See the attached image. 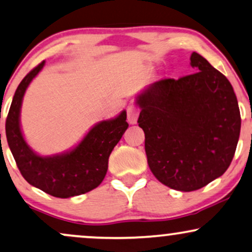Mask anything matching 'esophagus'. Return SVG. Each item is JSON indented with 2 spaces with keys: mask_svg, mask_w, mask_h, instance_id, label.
<instances>
[{
  "mask_svg": "<svg viewBox=\"0 0 252 252\" xmlns=\"http://www.w3.org/2000/svg\"><path fill=\"white\" fill-rule=\"evenodd\" d=\"M139 116V109L136 105H129L128 107V122L129 124L137 123V118Z\"/></svg>",
  "mask_w": 252,
  "mask_h": 252,
  "instance_id": "34e87169",
  "label": "esophagus"
}]
</instances>
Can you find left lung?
<instances>
[{
  "mask_svg": "<svg viewBox=\"0 0 252 252\" xmlns=\"http://www.w3.org/2000/svg\"><path fill=\"white\" fill-rule=\"evenodd\" d=\"M190 61L195 74L157 81L136 98L150 170L180 191L198 190L222 176L241 132L228 78L199 54L192 53Z\"/></svg>",
  "mask_w": 252,
  "mask_h": 252,
  "instance_id": "left-lung-1",
  "label": "left lung"
}]
</instances>
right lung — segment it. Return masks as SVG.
I'll list each match as a JSON object with an SVG mask.
<instances>
[{"mask_svg":"<svg viewBox=\"0 0 252 252\" xmlns=\"http://www.w3.org/2000/svg\"><path fill=\"white\" fill-rule=\"evenodd\" d=\"M44 61L21 81L5 121V135L17 168L24 180L42 191L59 198L92 191L102 183L111 151L129 124L126 113L96 124L75 149L62 155L42 157L29 148L20 128V110L29 83L43 68Z\"/></svg>","mask_w":252,"mask_h":252,"instance_id":"obj_1","label":"right lung"}]
</instances>
